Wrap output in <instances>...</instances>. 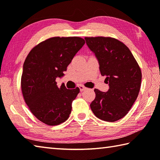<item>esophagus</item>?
<instances>
[{
  "instance_id": "1",
  "label": "esophagus",
  "mask_w": 160,
  "mask_h": 160,
  "mask_svg": "<svg viewBox=\"0 0 160 160\" xmlns=\"http://www.w3.org/2000/svg\"><path fill=\"white\" fill-rule=\"evenodd\" d=\"M78 88H79V89H80V91L81 92H82V91H85L86 89V88L84 86H83V85H79L78 86Z\"/></svg>"
}]
</instances>
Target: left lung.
Here are the masks:
<instances>
[{"label":"left lung","instance_id":"obj_1","mask_svg":"<svg viewBox=\"0 0 160 160\" xmlns=\"http://www.w3.org/2000/svg\"><path fill=\"white\" fill-rule=\"evenodd\" d=\"M85 40L98 61L100 74L109 83L107 92L95 88L91 110L100 119L116 122L128 112L138 96L141 69L128 48L117 39L98 36Z\"/></svg>","mask_w":160,"mask_h":160}]
</instances>
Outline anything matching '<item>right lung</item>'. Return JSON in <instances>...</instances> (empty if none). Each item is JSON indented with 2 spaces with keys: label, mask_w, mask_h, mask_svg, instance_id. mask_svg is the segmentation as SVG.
<instances>
[{
  "label": "right lung",
  "mask_w": 160,
  "mask_h": 160,
  "mask_svg": "<svg viewBox=\"0 0 160 160\" xmlns=\"http://www.w3.org/2000/svg\"><path fill=\"white\" fill-rule=\"evenodd\" d=\"M85 41L80 37H52L31 50L23 64L22 94L29 110L38 120L50 126L60 124L69 118L72 102L79 88L57 86L55 79L64 72Z\"/></svg>",
  "instance_id": "1"
}]
</instances>
